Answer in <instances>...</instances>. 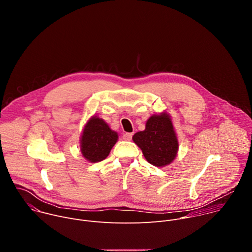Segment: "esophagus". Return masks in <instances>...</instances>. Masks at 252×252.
<instances>
[{"label": "esophagus", "mask_w": 252, "mask_h": 252, "mask_svg": "<svg viewBox=\"0 0 252 252\" xmlns=\"http://www.w3.org/2000/svg\"><path fill=\"white\" fill-rule=\"evenodd\" d=\"M132 135H133V132H126V133L123 135V138H124L125 140H130L131 137H132Z\"/></svg>", "instance_id": "34e87169"}]
</instances>
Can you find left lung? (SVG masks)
<instances>
[{"instance_id":"left-lung-1","label":"left lung","mask_w":252,"mask_h":252,"mask_svg":"<svg viewBox=\"0 0 252 252\" xmlns=\"http://www.w3.org/2000/svg\"><path fill=\"white\" fill-rule=\"evenodd\" d=\"M132 139L153 165L164 166L176 157L178 143L172 123L166 114L151 117L146 129L136 132Z\"/></svg>"}]
</instances>
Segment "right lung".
Listing matches in <instances>:
<instances>
[{"label":"right lung","instance_id":"right-lung-1","mask_svg":"<svg viewBox=\"0 0 252 252\" xmlns=\"http://www.w3.org/2000/svg\"><path fill=\"white\" fill-rule=\"evenodd\" d=\"M118 140V133L110 128L102 120L94 117L85 126L81 151L91 162H97L109 156Z\"/></svg>","mask_w":252,"mask_h":252}]
</instances>
